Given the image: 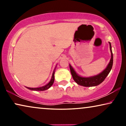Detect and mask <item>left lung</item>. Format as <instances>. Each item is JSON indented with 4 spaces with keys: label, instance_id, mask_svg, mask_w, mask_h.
Returning <instances> with one entry per match:
<instances>
[{
    "label": "left lung",
    "instance_id": "1",
    "mask_svg": "<svg viewBox=\"0 0 126 126\" xmlns=\"http://www.w3.org/2000/svg\"><path fill=\"white\" fill-rule=\"evenodd\" d=\"M110 51H111V60H110V63H108V66L106 69L97 76L90 77H80L76 73L73 68L71 66V65H69L70 72H71L72 76L73 77V79L75 80V81L77 82L79 85L84 86V87H94V86L98 85L100 84H101L105 80V79L106 78V77L107 76L108 74H109L113 65V54L111 50V45L110 42Z\"/></svg>",
    "mask_w": 126,
    "mask_h": 126
}]
</instances>
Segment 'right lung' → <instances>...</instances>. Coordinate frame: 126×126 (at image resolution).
Returning <instances> with one entry per match:
<instances>
[{"label":"right lung","instance_id":"right-lung-1","mask_svg":"<svg viewBox=\"0 0 126 126\" xmlns=\"http://www.w3.org/2000/svg\"><path fill=\"white\" fill-rule=\"evenodd\" d=\"M54 72H53L52 77H51L50 81L47 84H46V85H45L44 87H39V88H29V87H26V88L32 91H45V90H46V89H49V88L53 85V82H54Z\"/></svg>","mask_w":126,"mask_h":126}]
</instances>
